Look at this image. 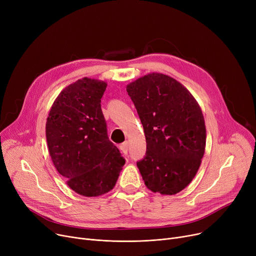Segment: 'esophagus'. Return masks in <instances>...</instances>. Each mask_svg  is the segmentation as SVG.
Segmentation results:
<instances>
[{"label":"esophagus","mask_w":256,"mask_h":256,"mask_svg":"<svg viewBox=\"0 0 256 256\" xmlns=\"http://www.w3.org/2000/svg\"><path fill=\"white\" fill-rule=\"evenodd\" d=\"M120 150L124 154H128V143L126 141L120 145Z\"/></svg>","instance_id":"esophagus-1"}]
</instances>
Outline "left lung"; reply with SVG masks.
<instances>
[{"label":"left lung","mask_w":256,"mask_h":256,"mask_svg":"<svg viewBox=\"0 0 256 256\" xmlns=\"http://www.w3.org/2000/svg\"><path fill=\"white\" fill-rule=\"evenodd\" d=\"M146 138L145 156L137 162L145 186L174 195L189 184L204 154L206 130L200 106L176 80L146 74L126 86Z\"/></svg>","instance_id":"left-lung-1"}]
</instances>
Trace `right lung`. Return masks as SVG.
I'll use <instances>...</instances> for the list:
<instances>
[{"mask_svg":"<svg viewBox=\"0 0 256 256\" xmlns=\"http://www.w3.org/2000/svg\"><path fill=\"white\" fill-rule=\"evenodd\" d=\"M106 83L84 78L54 102L46 126L50 156L70 188L96 197L111 191L124 158L109 140L100 98Z\"/></svg>","mask_w":256,"mask_h":256,"instance_id":"add662e5","label":"right lung"}]
</instances>
